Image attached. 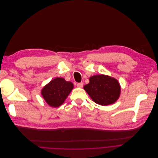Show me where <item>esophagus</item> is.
Instances as JSON below:
<instances>
[{
  "label": "esophagus",
  "instance_id": "obj_1",
  "mask_svg": "<svg viewBox=\"0 0 158 158\" xmlns=\"http://www.w3.org/2000/svg\"><path fill=\"white\" fill-rule=\"evenodd\" d=\"M77 86L78 88H82L83 86V83H82V82L78 83H77Z\"/></svg>",
  "mask_w": 158,
  "mask_h": 158
}]
</instances>
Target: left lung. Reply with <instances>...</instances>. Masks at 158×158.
<instances>
[{"mask_svg":"<svg viewBox=\"0 0 158 158\" xmlns=\"http://www.w3.org/2000/svg\"><path fill=\"white\" fill-rule=\"evenodd\" d=\"M83 89L96 103L107 106L113 104L119 98L121 86L116 78L100 74L91 77Z\"/></svg>","mask_w":158,"mask_h":158,"instance_id":"8db88e82","label":"left lung"}]
</instances>
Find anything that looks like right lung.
<instances>
[{
	"mask_svg": "<svg viewBox=\"0 0 158 158\" xmlns=\"http://www.w3.org/2000/svg\"><path fill=\"white\" fill-rule=\"evenodd\" d=\"M73 84L64 78H55L47 83L41 91L45 102L50 106L56 108L64 103L73 88Z\"/></svg>",
	"mask_w": 158,
	"mask_h": 158,
	"instance_id": "obj_1",
	"label": "right lung"
}]
</instances>
